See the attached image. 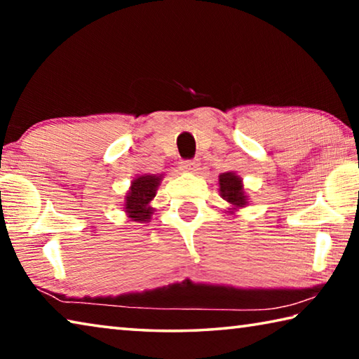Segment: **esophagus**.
<instances>
[{"instance_id": "34e87169", "label": "esophagus", "mask_w": 359, "mask_h": 359, "mask_svg": "<svg viewBox=\"0 0 359 359\" xmlns=\"http://www.w3.org/2000/svg\"><path fill=\"white\" fill-rule=\"evenodd\" d=\"M180 169L185 172H196L199 169V161L198 160H185L180 163Z\"/></svg>"}]
</instances>
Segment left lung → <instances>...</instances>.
Returning <instances> with one entry per match:
<instances>
[{
  "mask_svg": "<svg viewBox=\"0 0 359 359\" xmlns=\"http://www.w3.org/2000/svg\"><path fill=\"white\" fill-rule=\"evenodd\" d=\"M220 193L223 199H226L234 208H244L247 204V196L242 188V180L234 172H223L220 175Z\"/></svg>",
  "mask_w": 359,
  "mask_h": 359,
  "instance_id": "obj_1",
  "label": "left lung"
}]
</instances>
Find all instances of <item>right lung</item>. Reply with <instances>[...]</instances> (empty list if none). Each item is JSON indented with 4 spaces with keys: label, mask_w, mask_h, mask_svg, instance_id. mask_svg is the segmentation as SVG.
Segmentation results:
<instances>
[{
    "label": "right lung",
    "mask_w": 359,
    "mask_h": 359,
    "mask_svg": "<svg viewBox=\"0 0 359 359\" xmlns=\"http://www.w3.org/2000/svg\"><path fill=\"white\" fill-rule=\"evenodd\" d=\"M161 182V175H141L131 184V190L125 198V209L130 214V218L144 223L150 220V215L154 214V209L149 203L155 198L156 188Z\"/></svg>",
    "instance_id": "add662e5"
}]
</instances>
